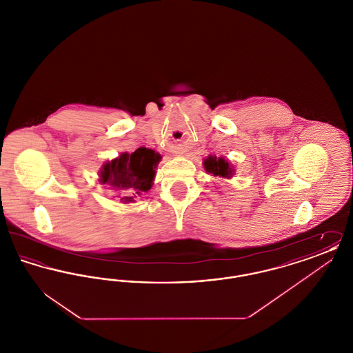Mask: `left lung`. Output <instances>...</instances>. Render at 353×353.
<instances>
[{
  "label": "left lung",
  "mask_w": 353,
  "mask_h": 353,
  "mask_svg": "<svg viewBox=\"0 0 353 353\" xmlns=\"http://www.w3.org/2000/svg\"><path fill=\"white\" fill-rule=\"evenodd\" d=\"M202 164L205 172L213 174L214 177H222L229 180L234 176L235 169L233 164H230V161L222 156L217 157L216 154H209Z\"/></svg>",
  "instance_id": "left-lung-1"
}]
</instances>
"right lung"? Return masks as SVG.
<instances>
[{
	"label": "right lung",
	"instance_id": "add662e5",
	"mask_svg": "<svg viewBox=\"0 0 353 353\" xmlns=\"http://www.w3.org/2000/svg\"><path fill=\"white\" fill-rule=\"evenodd\" d=\"M160 161L161 154L145 147L132 153L123 152L101 165L99 184L107 185L121 203L134 202L151 189Z\"/></svg>",
	"mask_w": 353,
	"mask_h": 353
}]
</instances>
